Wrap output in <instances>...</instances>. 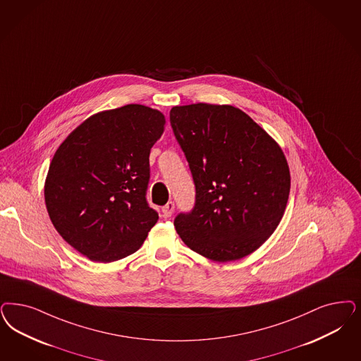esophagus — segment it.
Wrapping results in <instances>:
<instances>
[{"label":"esophagus","mask_w":361,"mask_h":361,"mask_svg":"<svg viewBox=\"0 0 361 361\" xmlns=\"http://www.w3.org/2000/svg\"><path fill=\"white\" fill-rule=\"evenodd\" d=\"M161 212L164 217H171V216H172V213L174 212L173 201H168V202L162 207Z\"/></svg>","instance_id":"obj_1"}]
</instances>
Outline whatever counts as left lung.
<instances>
[{"mask_svg":"<svg viewBox=\"0 0 361 361\" xmlns=\"http://www.w3.org/2000/svg\"><path fill=\"white\" fill-rule=\"evenodd\" d=\"M169 117L196 188L192 211L174 219L177 233L213 262L248 256L286 211L290 174L283 150L231 105L174 106Z\"/></svg>","mask_w":361,"mask_h":361,"instance_id":"1","label":"left lung"}]
</instances>
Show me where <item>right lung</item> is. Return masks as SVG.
I'll return each mask as SVG.
<instances>
[{
	"instance_id": "obj_1",
	"label": "right lung",
	"mask_w": 361,
	"mask_h": 361,
	"mask_svg": "<svg viewBox=\"0 0 361 361\" xmlns=\"http://www.w3.org/2000/svg\"><path fill=\"white\" fill-rule=\"evenodd\" d=\"M164 125L161 112L129 104L89 117L54 153L47 209L63 240L89 260L135 253L157 223L147 189L150 148Z\"/></svg>"
}]
</instances>
